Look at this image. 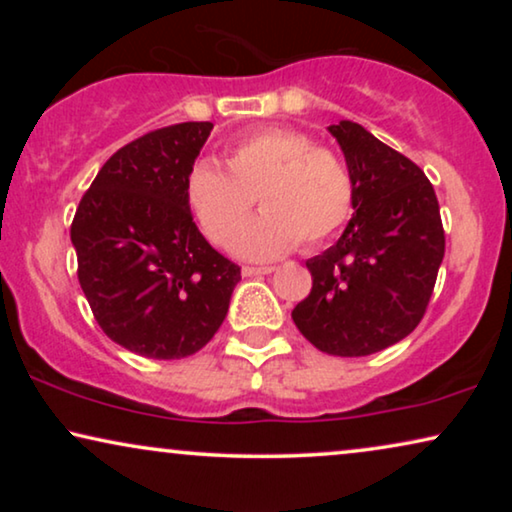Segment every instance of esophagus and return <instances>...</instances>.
Masks as SVG:
<instances>
[{
  "label": "esophagus",
  "mask_w": 512,
  "mask_h": 512,
  "mask_svg": "<svg viewBox=\"0 0 512 512\" xmlns=\"http://www.w3.org/2000/svg\"><path fill=\"white\" fill-rule=\"evenodd\" d=\"M275 268H251V265H244L242 275L244 277H258V275H270Z\"/></svg>",
  "instance_id": "1"
}]
</instances>
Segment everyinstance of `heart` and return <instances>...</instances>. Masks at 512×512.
I'll list each match as a JSON object with an SVG mask.
<instances>
[{"mask_svg":"<svg viewBox=\"0 0 512 512\" xmlns=\"http://www.w3.org/2000/svg\"><path fill=\"white\" fill-rule=\"evenodd\" d=\"M223 167L200 160L186 177V202L202 233L219 247L233 242L256 198L265 214L235 242L249 261H272L303 240L317 247L352 214L354 186L333 151L296 130H256L228 146Z\"/></svg>","mask_w":512,"mask_h":512,"instance_id":"obj_1","label":"heart"}]
</instances>
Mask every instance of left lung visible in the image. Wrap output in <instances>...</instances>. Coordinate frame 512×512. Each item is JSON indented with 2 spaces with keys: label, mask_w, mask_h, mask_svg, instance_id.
Here are the masks:
<instances>
[{
  "label": "left lung",
  "mask_w": 512,
  "mask_h": 512,
  "mask_svg": "<svg viewBox=\"0 0 512 512\" xmlns=\"http://www.w3.org/2000/svg\"><path fill=\"white\" fill-rule=\"evenodd\" d=\"M328 132L352 177V219L340 240L307 261L310 296L293 307L298 331L319 352H382L422 321L445 256L436 191L403 153L359 123Z\"/></svg>",
  "instance_id": "obj_1"
}]
</instances>
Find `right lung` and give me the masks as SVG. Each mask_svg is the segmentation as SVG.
Listing matches in <instances>:
<instances>
[{"mask_svg":"<svg viewBox=\"0 0 512 512\" xmlns=\"http://www.w3.org/2000/svg\"><path fill=\"white\" fill-rule=\"evenodd\" d=\"M212 128L179 123L125 144L76 209L72 244L90 310L116 345L146 359L205 347L242 279L186 202V177Z\"/></svg>","mask_w":512,"mask_h":512,"instance_id":"1","label":"right lung"}]
</instances>
